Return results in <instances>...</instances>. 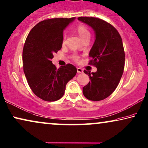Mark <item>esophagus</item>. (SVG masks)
Masks as SVG:
<instances>
[{
  "label": "esophagus",
  "mask_w": 148,
  "mask_h": 148,
  "mask_svg": "<svg viewBox=\"0 0 148 148\" xmlns=\"http://www.w3.org/2000/svg\"><path fill=\"white\" fill-rule=\"evenodd\" d=\"M77 73H83V69H81V68H79V67H77Z\"/></svg>",
  "instance_id": "esophagus-1"
}]
</instances>
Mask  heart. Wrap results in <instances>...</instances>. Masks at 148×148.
Wrapping results in <instances>:
<instances>
[{
  "label": "heart",
  "instance_id": "1",
  "mask_svg": "<svg viewBox=\"0 0 148 148\" xmlns=\"http://www.w3.org/2000/svg\"><path fill=\"white\" fill-rule=\"evenodd\" d=\"M77 31L78 35H79V37L81 38V39L83 40L85 38H86L87 37H90V33L88 29L83 25H79L77 27ZM66 38V35H63V41L65 42ZM73 59L75 61H78L79 59V57L77 55H73Z\"/></svg>",
  "mask_w": 148,
  "mask_h": 148
}]
</instances>
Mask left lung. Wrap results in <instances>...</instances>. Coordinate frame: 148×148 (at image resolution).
<instances>
[{
	"label": "left lung",
	"instance_id": "obj_1",
	"mask_svg": "<svg viewBox=\"0 0 148 148\" xmlns=\"http://www.w3.org/2000/svg\"><path fill=\"white\" fill-rule=\"evenodd\" d=\"M78 20L94 30L95 40L89 52V65L97 67L95 73L84 71L90 81L83 87V93L91 101L109 97L117 88L123 75L125 52L120 35L115 28L102 19L80 16Z\"/></svg>",
	"mask_w": 148,
	"mask_h": 148
}]
</instances>
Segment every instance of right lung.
Wrapping results in <instances>:
<instances>
[{
  "label": "right lung",
  "mask_w": 148,
  "mask_h": 148,
  "mask_svg": "<svg viewBox=\"0 0 148 148\" xmlns=\"http://www.w3.org/2000/svg\"><path fill=\"white\" fill-rule=\"evenodd\" d=\"M55 18L40 21L28 35L23 51V70L30 88L38 97L55 101L63 97L77 69L67 64L57 69L51 59L62 47L63 30L75 20Z\"/></svg>",
  "instance_id": "add662e5"
}]
</instances>
